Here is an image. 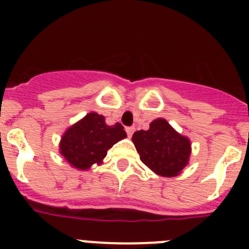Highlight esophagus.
I'll return each mask as SVG.
<instances>
[{
	"mask_svg": "<svg viewBox=\"0 0 249 249\" xmlns=\"http://www.w3.org/2000/svg\"><path fill=\"white\" fill-rule=\"evenodd\" d=\"M126 132H127V135H128V137L131 138L132 135H133V132H135V127H127Z\"/></svg>",
	"mask_w": 249,
	"mask_h": 249,
	"instance_id": "1",
	"label": "esophagus"
}]
</instances>
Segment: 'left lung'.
<instances>
[{
    "mask_svg": "<svg viewBox=\"0 0 249 249\" xmlns=\"http://www.w3.org/2000/svg\"><path fill=\"white\" fill-rule=\"evenodd\" d=\"M141 160L162 177H175L188 164L191 141L179 135L164 118H157L147 131H137L132 136Z\"/></svg>",
    "mask_w": 249,
    "mask_h": 249,
    "instance_id": "1",
    "label": "left lung"
}]
</instances>
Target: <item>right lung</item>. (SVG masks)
I'll return each instance as SVG.
<instances>
[{"mask_svg": "<svg viewBox=\"0 0 249 249\" xmlns=\"http://www.w3.org/2000/svg\"><path fill=\"white\" fill-rule=\"evenodd\" d=\"M126 137L121 123L108 126L103 116L91 112L65 132L59 142V152L72 167L85 171L92 164L102 163L107 151Z\"/></svg>", "mask_w": 249, "mask_h": 249, "instance_id": "add662e5", "label": "right lung"}]
</instances>
